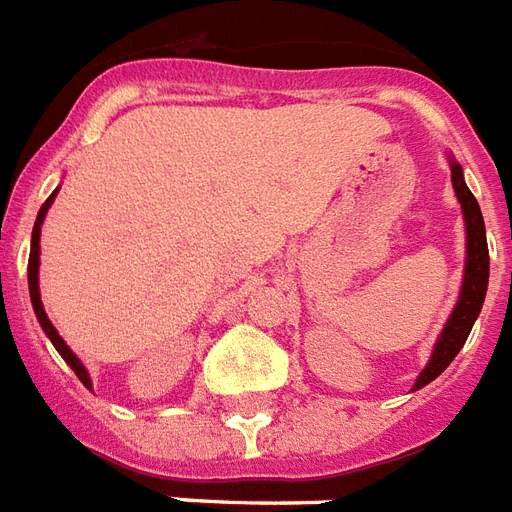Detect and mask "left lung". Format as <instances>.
Listing matches in <instances>:
<instances>
[{"instance_id": "obj_1", "label": "left lung", "mask_w": 512, "mask_h": 512, "mask_svg": "<svg viewBox=\"0 0 512 512\" xmlns=\"http://www.w3.org/2000/svg\"><path fill=\"white\" fill-rule=\"evenodd\" d=\"M448 166H451V182H454L456 201L462 204L464 217V233H467V244H464V276L462 290L456 298V306L451 311V317L446 319V325L440 330L432 357L424 365V370L413 384V392L427 386L429 381L443 373V370L454 362V357L462 351L467 335L473 330L475 319L481 314L483 300H486V290H489V247H486V225H483L481 206L475 201V195L470 193V187L464 182L462 166L448 155Z\"/></svg>"}]
</instances>
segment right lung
<instances>
[{
  "mask_svg": "<svg viewBox=\"0 0 512 512\" xmlns=\"http://www.w3.org/2000/svg\"><path fill=\"white\" fill-rule=\"evenodd\" d=\"M58 195V187L53 190V195H50L48 201L42 204V209H39L37 214V222H34V230H31V252H29V295H31V306H34V314H37V322L39 327L45 330V335L50 338V343L56 346V351L61 354L66 360V365L74 370V376L80 378L88 389H91V376H88V370H85L83 360L74 354L69 346H66V341L58 335V330L53 327V322L48 319V314H45V306H42V298H39V233H42V222H45V214H48L50 204L56 201Z\"/></svg>",
  "mask_w": 512,
  "mask_h": 512,
  "instance_id": "1",
  "label": "right lung"
}]
</instances>
